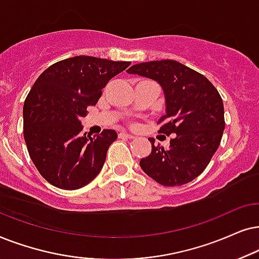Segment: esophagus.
Masks as SVG:
<instances>
[{"label": "esophagus", "instance_id": "34e87169", "mask_svg": "<svg viewBox=\"0 0 259 259\" xmlns=\"http://www.w3.org/2000/svg\"><path fill=\"white\" fill-rule=\"evenodd\" d=\"M118 137H119V139H129V140L135 139V136L130 135V134H126V133H119Z\"/></svg>", "mask_w": 259, "mask_h": 259}]
</instances>
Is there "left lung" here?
<instances>
[{
	"label": "left lung",
	"mask_w": 259,
	"mask_h": 259,
	"mask_svg": "<svg viewBox=\"0 0 259 259\" xmlns=\"http://www.w3.org/2000/svg\"><path fill=\"white\" fill-rule=\"evenodd\" d=\"M153 79L161 85L165 115L158 133L169 136L168 149L151 142V153L140 165L162 186H181L199 177L218 149L225 119L223 99L205 75L175 60L148 61L126 71Z\"/></svg>",
	"instance_id": "1"
}]
</instances>
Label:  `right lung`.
<instances>
[{
    "mask_svg": "<svg viewBox=\"0 0 259 259\" xmlns=\"http://www.w3.org/2000/svg\"><path fill=\"white\" fill-rule=\"evenodd\" d=\"M130 64L78 55L51 65L34 82L23 105V137L33 163L51 185L78 189L102 170L117 133L81 135L80 117Z\"/></svg>",
    "mask_w": 259,
    "mask_h": 259,
    "instance_id": "1",
    "label": "right lung"
}]
</instances>
